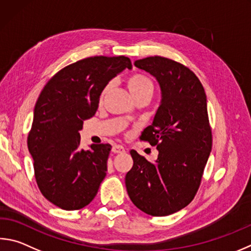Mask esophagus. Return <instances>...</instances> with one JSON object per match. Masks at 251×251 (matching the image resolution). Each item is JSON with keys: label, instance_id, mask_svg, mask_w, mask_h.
<instances>
[{"label": "esophagus", "instance_id": "obj_1", "mask_svg": "<svg viewBox=\"0 0 251 251\" xmlns=\"http://www.w3.org/2000/svg\"><path fill=\"white\" fill-rule=\"evenodd\" d=\"M125 147L122 145H114L113 148H112V151L114 153H122V152H125Z\"/></svg>", "mask_w": 251, "mask_h": 251}]
</instances>
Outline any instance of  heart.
Returning <instances> with one entry per match:
<instances>
[{
	"label": "heart",
	"instance_id": "heart-1",
	"mask_svg": "<svg viewBox=\"0 0 251 251\" xmlns=\"http://www.w3.org/2000/svg\"><path fill=\"white\" fill-rule=\"evenodd\" d=\"M127 88H128L129 92L133 95L134 99L139 97V95L144 94H152L153 91V84L152 81L150 80L147 75L143 74H134L131 75L128 79H127ZM108 90V86L104 88L101 93V101L106 94Z\"/></svg>",
	"mask_w": 251,
	"mask_h": 251
}]
</instances>
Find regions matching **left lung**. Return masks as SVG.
<instances>
[{
    "mask_svg": "<svg viewBox=\"0 0 251 251\" xmlns=\"http://www.w3.org/2000/svg\"><path fill=\"white\" fill-rule=\"evenodd\" d=\"M134 65L157 79L161 103L141 140L157 146L158 159L150 162L130 150L133 168L127 172V193L140 211L167 216L194 199L212 150L206 94L188 67L160 56Z\"/></svg>",
    "mask_w": 251,
    "mask_h": 251,
    "instance_id": "8db88e82",
    "label": "left lung"
}]
</instances>
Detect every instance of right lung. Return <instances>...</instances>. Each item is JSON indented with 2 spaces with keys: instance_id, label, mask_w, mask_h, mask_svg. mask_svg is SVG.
Returning <instances> with one entry per match:
<instances>
[{
  "instance_id": "1",
  "label": "right lung",
  "mask_w": 251,
  "mask_h": 251,
  "mask_svg": "<svg viewBox=\"0 0 251 251\" xmlns=\"http://www.w3.org/2000/svg\"><path fill=\"white\" fill-rule=\"evenodd\" d=\"M131 67L125 56L89 57L58 71L40 92L27 146L40 192L56 206L75 211L97 195L112 146L81 149L79 130L97 112L108 82Z\"/></svg>"
}]
</instances>
